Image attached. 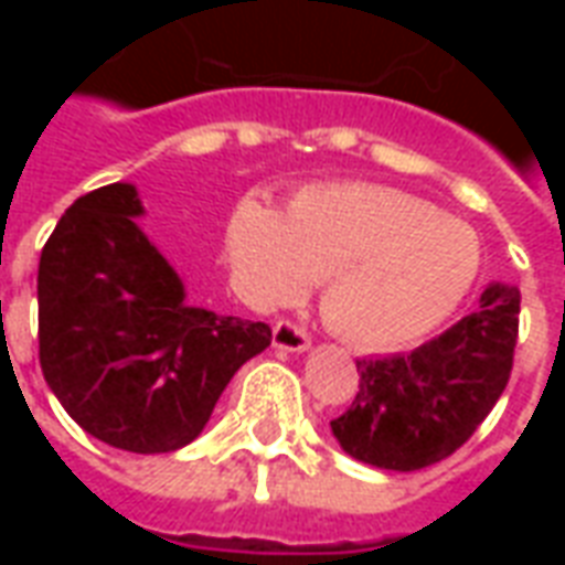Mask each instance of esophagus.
Masks as SVG:
<instances>
[{"instance_id":"obj_1","label":"esophagus","mask_w":565,"mask_h":565,"mask_svg":"<svg viewBox=\"0 0 565 565\" xmlns=\"http://www.w3.org/2000/svg\"><path fill=\"white\" fill-rule=\"evenodd\" d=\"M271 344H275L278 351L302 354V351H308L311 339H308V332L302 330V327H296L290 320H278L275 330H271Z\"/></svg>"}]
</instances>
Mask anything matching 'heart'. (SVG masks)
<instances>
[{
	"label": "heart",
	"mask_w": 565,
	"mask_h": 565,
	"mask_svg": "<svg viewBox=\"0 0 565 565\" xmlns=\"http://www.w3.org/2000/svg\"><path fill=\"white\" fill-rule=\"evenodd\" d=\"M226 257L254 308H275L323 278V315L348 342L399 348L448 320L481 269L466 226L424 199L381 184L299 190L287 211L242 199Z\"/></svg>",
	"instance_id": "heart-1"
}]
</instances>
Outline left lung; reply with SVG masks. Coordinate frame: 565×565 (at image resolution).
<instances>
[{"mask_svg":"<svg viewBox=\"0 0 565 565\" xmlns=\"http://www.w3.org/2000/svg\"><path fill=\"white\" fill-rule=\"evenodd\" d=\"M521 290L490 284L481 306L408 354L356 360L360 391L332 436L354 460L415 472L469 441L505 391Z\"/></svg>","mask_w":565,"mask_h":565,"instance_id":"1","label":"left lung"}]
</instances>
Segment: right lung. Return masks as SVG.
<instances>
[{"label":"right lung","mask_w":565,"mask_h":565,"mask_svg":"<svg viewBox=\"0 0 565 565\" xmlns=\"http://www.w3.org/2000/svg\"><path fill=\"white\" fill-rule=\"evenodd\" d=\"M141 214L139 190L117 181L60 217L39 259V360L84 433L129 454H169L205 429L271 330L190 306Z\"/></svg>","instance_id":"obj_1"}]
</instances>
